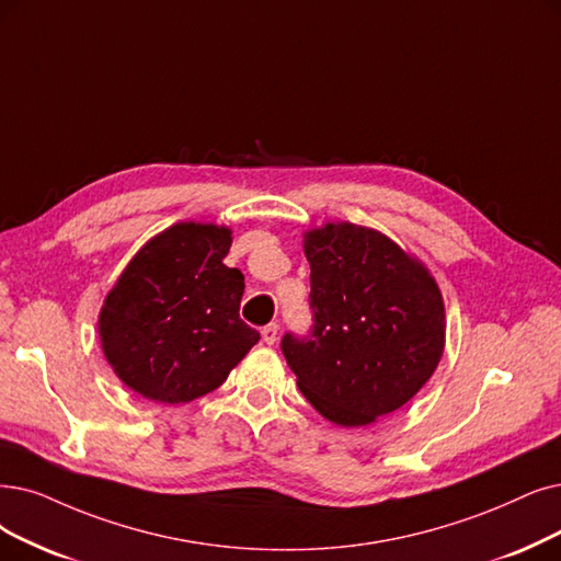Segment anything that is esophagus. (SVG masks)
I'll list each match as a JSON object with an SVG mask.
<instances>
[{"instance_id":"esophagus-1","label":"esophagus","mask_w":561,"mask_h":561,"mask_svg":"<svg viewBox=\"0 0 561 561\" xmlns=\"http://www.w3.org/2000/svg\"><path fill=\"white\" fill-rule=\"evenodd\" d=\"M276 339H278V324H276V322L262 327V341H264L266 345H274Z\"/></svg>"}]
</instances>
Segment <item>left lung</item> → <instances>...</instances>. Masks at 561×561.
I'll use <instances>...</instances> for the list:
<instances>
[{
    "label": "left lung",
    "instance_id": "left-lung-1",
    "mask_svg": "<svg viewBox=\"0 0 561 561\" xmlns=\"http://www.w3.org/2000/svg\"><path fill=\"white\" fill-rule=\"evenodd\" d=\"M312 327L280 350L324 419L366 425L391 414L431 379L444 352V304L421 262L385 234L329 226L306 234Z\"/></svg>",
    "mask_w": 561,
    "mask_h": 561
}]
</instances>
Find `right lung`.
Here are the masks:
<instances>
[{"instance_id": "right-lung-1", "label": "right lung", "mask_w": 561, "mask_h": 561, "mask_svg": "<svg viewBox=\"0 0 561 561\" xmlns=\"http://www.w3.org/2000/svg\"><path fill=\"white\" fill-rule=\"evenodd\" d=\"M230 230L179 222L153 237L110 289L99 318L105 358L153 402L218 389L260 341L239 318L243 274L222 264Z\"/></svg>"}]
</instances>
